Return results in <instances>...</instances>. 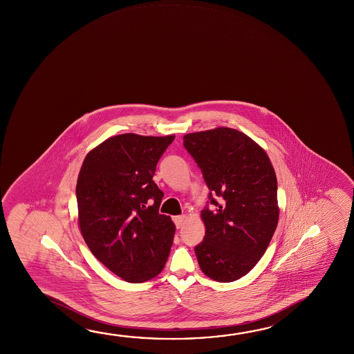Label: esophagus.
<instances>
[{
	"mask_svg": "<svg viewBox=\"0 0 354 354\" xmlns=\"http://www.w3.org/2000/svg\"><path fill=\"white\" fill-rule=\"evenodd\" d=\"M173 221H174L176 228H180V227L183 226L184 221H185V216H184V214H181V216H174Z\"/></svg>",
	"mask_w": 354,
	"mask_h": 354,
	"instance_id": "obj_1",
	"label": "esophagus"
}]
</instances>
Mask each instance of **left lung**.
<instances>
[{"label": "left lung", "mask_w": 354, "mask_h": 354, "mask_svg": "<svg viewBox=\"0 0 354 354\" xmlns=\"http://www.w3.org/2000/svg\"><path fill=\"white\" fill-rule=\"evenodd\" d=\"M184 147L209 187L201 211L205 237L195 247L203 274L221 283L242 278L266 253L278 225V181L270 159L247 134L227 127L184 136Z\"/></svg>", "instance_id": "8db88e82"}]
</instances>
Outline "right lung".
I'll return each mask as SVG.
<instances>
[{
  "label": "right lung",
  "mask_w": 354,
  "mask_h": 354,
  "mask_svg": "<svg viewBox=\"0 0 354 354\" xmlns=\"http://www.w3.org/2000/svg\"><path fill=\"white\" fill-rule=\"evenodd\" d=\"M175 136L120 134L88 151L76 200L87 247L104 267L128 283L157 277L174 239L170 216L159 214L164 192L153 176Z\"/></svg>",
  "instance_id": "right-lung-1"
}]
</instances>
